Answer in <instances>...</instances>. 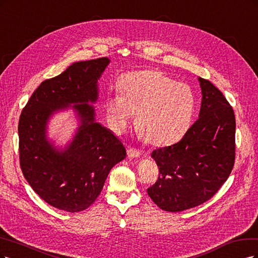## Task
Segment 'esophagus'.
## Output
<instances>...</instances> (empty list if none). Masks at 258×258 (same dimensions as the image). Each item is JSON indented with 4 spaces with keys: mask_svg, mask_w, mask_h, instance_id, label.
Instances as JSON below:
<instances>
[{
    "mask_svg": "<svg viewBox=\"0 0 258 258\" xmlns=\"http://www.w3.org/2000/svg\"><path fill=\"white\" fill-rule=\"evenodd\" d=\"M127 154L130 157H139L141 155V152L135 148H128L127 149Z\"/></svg>",
    "mask_w": 258,
    "mask_h": 258,
    "instance_id": "obj_1",
    "label": "esophagus"
}]
</instances>
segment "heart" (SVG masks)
Wrapping results in <instances>:
<instances>
[{
  "label": "heart",
  "mask_w": 258,
  "mask_h": 258,
  "mask_svg": "<svg viewBox=\"0 0 258 258\" xmlns=\"http://www.w3.org/2000/svg\"><path fill=\"white\" fill-rule=\"evenodd\" d=\"M119 93L109 94L105 110L111 127L122 133L136 113V126L152 145L168 144L186 128L194 108L188 86L157 71L128 74L119 82Z\"/></svg>",
  "instance_id": "obj_1"
}]
</instances>
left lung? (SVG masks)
Here are the masks:
<instances>
[{
  "label": "left lung",
  "mask_w": 258,
  "mask_h": 258,
  "mask_svg": "<svg viewBox=\"0 0 258 258\" xmlns=\"http://www.w3.org/2000/svg\"><path fill=\"white\" fill-rule=\"evenodd\" d=\"M199 118L179 143L151 153L160 174L147 189L162 210L180 212L210 199L227 180L235 163V113L225 96L199 77Z\"/></svg>",
  "instance_id": "obj_1"
}]
</instances>
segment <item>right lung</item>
<instances>
[{"label":"right lung","instance_id":"right-lung-1","mask_svg":"<svg viewBox=\"0 0 258 258\" xmlns=\"http://www.w3.org/2000/svg\"><path fill=\"white\" fill-rule=\"evenodd\" d=\"M108 57L73 63L59 76L41 82L22 109L19 125L20 167L34 192L50 206L79 212L101 194L108 173L125 159L113 133L95 121L98 84ZM72 107L80 125L70 143L56 148L46 136L47 122Z\"/></svg>","mask_w":258,"mask_h":258}]
</instances>
